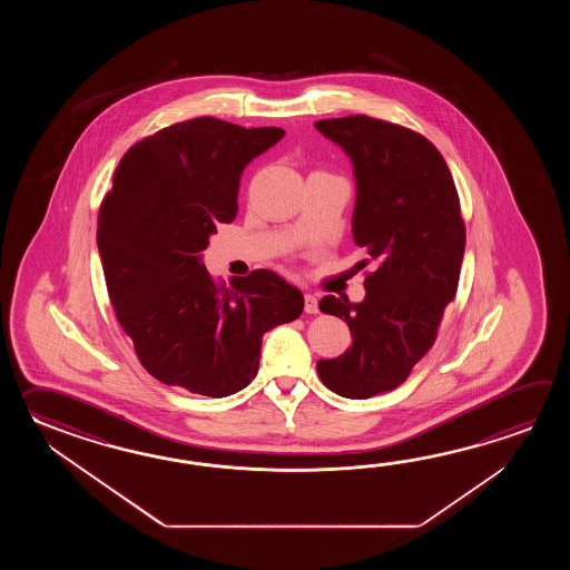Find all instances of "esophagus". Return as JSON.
<instances>
[{"instance_id": "1", "label": "esophagus", "mask_w": 570, "mask_h": 570, "mask_svg": "<svg viewBox=\"0 0 570 570\" xmlns=\"http://www.w3.org/2000/svg\"><path fill=\"white\" fill-rule=\"evenodd\" d=\"M303 309H305V314H317L320 309H317V299H315V295L312 293H307L305 295V299H303Z\"/></svg>"}]
</instances>
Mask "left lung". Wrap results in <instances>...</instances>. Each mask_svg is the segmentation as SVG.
I'll return each mask as SVG.
<instances>
[{
  "label": "left lung",
  "instance_id": "1",
  "mask_svg": "<svg viewBox=\"0 0 570 570\" xmlns=\"http://www.w3.org/2000/svg\"><path fill=\"white\" fill-rule=\"evenodd\" d=\"M351 157L356 179L352 236L375 271L364 299L326 295L324 314L344 320L352 346L317 361L330 391L368 400L400 387L424 358L459 287L464 219L449 165L422 134L368 116L315 121Z\"/></svg>",
  "mask_w": 570,
  "mask_h": 570
}]
</instances>
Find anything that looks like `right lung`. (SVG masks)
<instances>
[{
	"instance_id": "add662e5",
	"label": "right lung",
	"mask_w": 570,
	"mask_h": 570,
	"mask_svg": "<svg viewBox=\"0 0 570 570\" xmlns=\"http://www.w3.org/2000/svg\"><path fill=\"white\" fill-rule=\"evenodd\" d=\"M285 136L212 116L142 138L121 157L97 219V248L121 330L150 375L207 397L246 387L268 330L303 295L268 268L218 287L202 253L238 212L243 170Z\"/></svg>"
}]
</instances>
